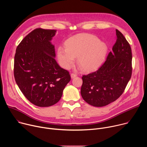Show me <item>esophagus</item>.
Instances as JSON below:
<instances>
[{"label":"esophagus","mask_w":147,"mask_h":147,"mask_svg":"<svg viewBox=\"0 0 147 147\" xmlns=\"http://www.w3.org/2000/svg\"><path fill=\"white\" fill-rule=\"evenodd\" d=\"M76 77H77V74H75V73H73L71 74V77L72 78H75Z\"/></svg>","instance_id":"34e87169"}]
</instances>
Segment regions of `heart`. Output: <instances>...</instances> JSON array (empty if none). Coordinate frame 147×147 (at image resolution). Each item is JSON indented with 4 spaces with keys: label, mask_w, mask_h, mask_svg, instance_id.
I'll list each match as a JSON object with an SVG mask.
<instances>
[{
    "label": "heart",
    "mask_w": 147,
    "mask_h": 147,
    "mask_svg": "<svg viewBox=\"0 0 147 147\" xmlns=\"http://www.w3.org/2000/svg\"><path fill=\"white\" fill-rule=\"evenodd\" d=\"M66 47H59L57 57L60 65L69 69L78 57V63L86 71L98 67L103 60L107 52V45L91 35L81 34L74 36L66 42Z\"/></svg>",
    "instance_id": "heart-1"
}]
</instances>
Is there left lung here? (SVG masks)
Returning a JSON list of instances; mask_svg holds the SVG:
<instances>
[{"label": "left lung", "instance_id": "1", "mask_svg": "<svg viewBox=\"0 0 147 147\" xmlns=\"http://www.w3.org/2000/svg\"><path fill=\"white\" fill-rule=\"evenodd\" d=\"M117 39L103 64L95 71L83 75L81 94L87 103L102 107L118 99L132 74L130 45L122 33L116 30Z\"/></svg>", "mask_w": 147, "mask_h": 147}]
</instances>
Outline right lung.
I'll return each instance as SVG.
<instances>
[{"mask_svg":"<svg viewBox=\"0 0 147 147\" xmlns=\"http://www.w3.org/2000/svg\"><path fill=\"white\" fill-rule=\"evenodd\" d=\"M56 30L36 28L17 46L14 76L20 90L32 103L48 107L61 98L71 77L56 62L55 47L50 40Z\"/></svg>","mask_w":147,"mask_h":147,"instance_id":"add662e5","label":"right lung"}]
</instances>
